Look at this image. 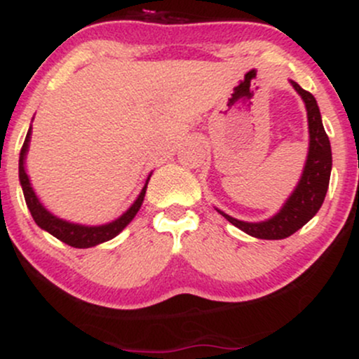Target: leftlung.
Returning <instances> with one entry per match:
<instances>
[{"instance_id": "left-lung-1", "label": "left lung", "mask_w": 359, "mask_h": 359, "mask_svg": "<svg viewBox=\"0 0 359 359\" xmlns=\"http://www.w3.org/2000/svg\"><path fill=\"white\" fill-rule=\"evenodd\" d=\"M290 84L294 86V89L297 90L306 104L309 123V154L299 184L295 185L278 212L265 221H240L216 208V211L224 216L233 226L240 228L250 236L259 238V240H283V238H288L290 234L299 231L304 224H307L323 205L329 187V179H331V143L325 135L316 97L300 88L297 82L290 81Z\"/></svg>"}]
</instances>
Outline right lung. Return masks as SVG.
Listing matches in <instances>:
<instances>
[{"mask_svg":"<svg viewBox=\"0 0 359 359\" xmlns=\"http://www.w3.org/2000/svg\"><path fill=\"white\" fill-rule=\"evenodd\" d=\"M30 138H32V125L28 128L27 138H25L22 151H20V162H18V175H20V184H22L25 203H27L28 209H30L32 217H34L36 224L43 229V231L50 233L52 236H55L57 240H60L65 245L74 246V248H90V246L101 245V243L113 240L114 236H118L123 229L133 221V217L137 216V212L142 208L143 199H145L147 185L150 180L151 174L148 175L145 185H143L142 192L138 194V197L135 199V203L126 209L118 219L108 222V224H100V226H86L79 224V222H71L65 221L62 217L55 216L48 211L45 205L40 203L39 196H36L34 187L30 184V177L27 174V168H25V160H27L28 147H30Z\"/></svg>","mask_w":359,"mask_h":359,"instance_id":"right-lung-1","label":"right lung"}]
</instances>
